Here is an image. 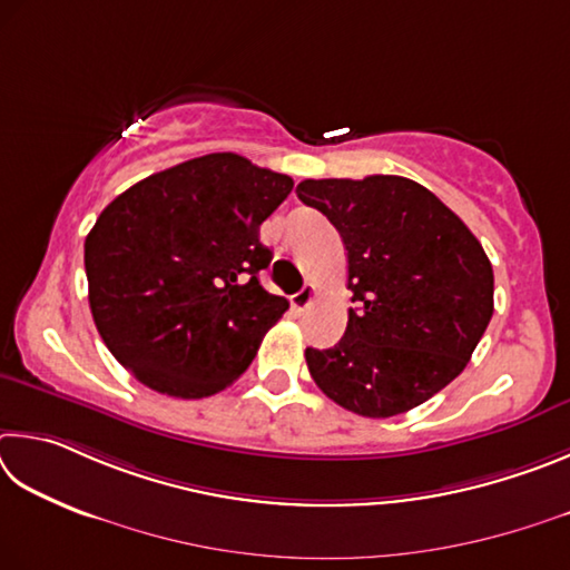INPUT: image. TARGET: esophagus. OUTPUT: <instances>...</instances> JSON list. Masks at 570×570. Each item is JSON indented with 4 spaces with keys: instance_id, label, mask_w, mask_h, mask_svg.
I'll use <instances>...</instances> for the list:
<instances>
[{
    "instance_id": "1",
    "label": "esophagus",
    "mask_w": 570,
    "mask_h": 570,
    "mask_svg": "<svg viewBox=\"0 0 570 570\" xmlns=\"http://www.w3.org/2000/svg\"><path fill=\"white\" fill-rule=\"evenodd\" d=\"M315 297H317V287L315 285H305L301 293L293 295V307H295V311H305V307L311 305Z\"/></svg>"
}]
</instances>
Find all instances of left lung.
<instances>
[{
	"instance_id": "left-lung-1",
	"label": "left lung",
	"mask_w": 570,
	"mask_h": 570,
	"mask_svg": "<svg viewBox=\"0 0 570 570\" xmlns=\"http://www.w3.org/2000/svg\"><path fill=\"white\" fill-rule=\"evenodd\" d=\"M295 193L341 233L355 303L341 343L305 351L313 381L365 417L425 403L463 373L491 323L493 267L483 245L407 177L303 179Z\"/></svg>"
}]
</instances>
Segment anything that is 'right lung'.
I'll return each instance as SVG.
<instances>
[{
    "label": "right lung",
    "mask_w": 570,
    "mask_h": 570,
    "mask_svg": "<svg viewBox=\"0 0 570 570\" xmlns=\"http://www.w3.org/2000/svg\"><path fill=\"white\" fill-rule=\"evenodd\" d=\"M293 179L235 153L187 159L109 203L85 239L99 335L139 383L207 397L253 363L291 303L257 273L273 259L259 225Z\"/></svg>",
    "instance_id": "add662e5"
}]
</instances>
